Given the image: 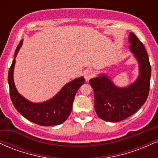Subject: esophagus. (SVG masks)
Masks as SVG:
<instances>
[{
	"label": "esophagus",
	"mask_w": 158,
	"mask_h": 158,
	"mask_svg": "<svg viewBox=\"0 0 158 158\" xmlns=\"http://www.w3.org/2000/svg\"><path fill=\"white\" fill-rule=\"evenodd\" d=\"M94 77V72L92 70H87L85 71L84 77L86 81H88L90 79Z\"/></svg>",
	"instance_id": "obj_1"
}]
</instances>
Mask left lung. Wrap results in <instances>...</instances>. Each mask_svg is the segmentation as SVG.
Segmentation results:
<instances>
[{"label":"left lung","instance_id":"8db88e82","mask_svg":"<svg viewBox=\"0 0 158 158\" xmlns=\"http://www.w3.org/2000/svg\"><path fill=\"white\" fill-rule=\"evenodd\" d=\"M129 50L139 64L137 79L126 87H118L107 74L90 79L94 92V108L99 118L119 122L135 114L147 99L150 87L151 65L147 52L135 34L128 36Z\"/></svg>","mask_w":158,"mask_h":158}]
</instances>
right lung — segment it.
Returning a JSON list of instances; mask_svg holds the SVG:
<instances>
[{
    "mask_svg": "<svg viewBox=\"0 0 158 158\" xmlns=\"http://www.w3.org/2000/svg\"><path fill=\"white\" fill-rule=\"evenodd\" d=\"M23 44V40L19 43L15 52L8 73V83L12 102L16 110L23 117L42 126H56L63 123L68 119L73 108V102L79 88L85 83L83 77L77 78L64 85L57 94L49 100L42 102H32L19 93L13 79L15 58Z\"/></svg>",
    "mask_w": 158,
    "mask_h": 158,
    "instance_id": "obj_1",
    "label": "right lung"
}]
</instances>
